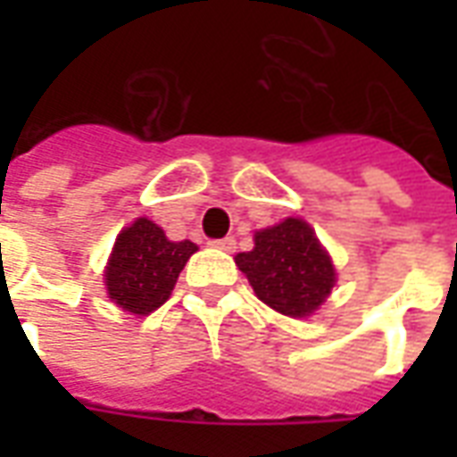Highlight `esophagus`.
I'll return each mask as SVG.
<instances>
[{"instance_id":"1","label":"esophagus","mask_w":457,"mask_h":457,"mask_svg":"<svg viewBox=\"0 0 457 457\" xmlns=\"http://www.w3.org/2000/svg\"><path fill=\"white\" fill-rule=\"evenodd\" d=\"M210 247L222 249V252H232L235 249V237H222V239H212Z\"/></svg>"}]
</instances>
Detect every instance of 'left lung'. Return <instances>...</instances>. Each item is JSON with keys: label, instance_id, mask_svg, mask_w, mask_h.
<instances>
[{"label": "left lung", "instance_id": "1", "mask_svg": "<svg viewBox=\"0 0 457 457\" xmlns=\"http://www.w3.org/2000/svg\"><path fill=\"white\" fill-rule=\"evenodd\" d=\"M259 301L291 318H306L330 296L336 267L316 232L301 218H287L254 232V249L235 257Z\"/></svg>", "mask_w": 457, "mask_h": 457}]
</instances>
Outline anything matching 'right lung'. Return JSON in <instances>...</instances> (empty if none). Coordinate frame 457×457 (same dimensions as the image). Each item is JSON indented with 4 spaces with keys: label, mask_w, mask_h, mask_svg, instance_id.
I'll return each instance as SVG.
<instances>
[{
    "label": "right lung",
    "mask_w": 457,
    "mask_h": 457,
    "mask_svg": "<svg viewBox=\"0 0 457 457\" xmlns=\"http://www.w3.org/2000/svg\"><path fill=\"white\" fill-rule=\"evenodd\" d=\"M198 247L170 242L149 218H137L117 235L104 267V287L112 303L134 316H149L169 301L176 278Z\"/></svg>",
    "instance_id": "add662e5"
}]
</instances>
